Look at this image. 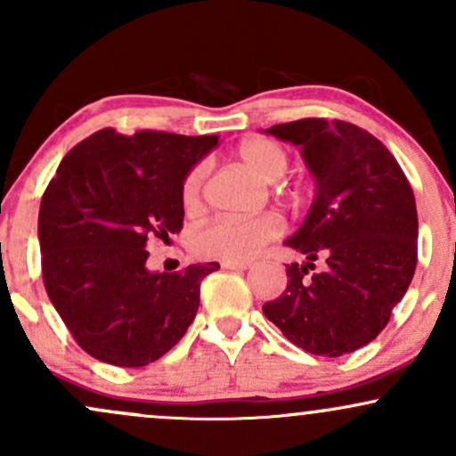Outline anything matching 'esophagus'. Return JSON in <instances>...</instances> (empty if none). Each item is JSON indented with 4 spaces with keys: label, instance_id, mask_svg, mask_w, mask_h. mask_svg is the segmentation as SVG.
Segmentation results:
<instances>
[{
    "label": "esophagus",
    "instance_id": "obj_1",
    "mask_svg": "<svg viewBox=\"0 0 456 456\" xmlns=\"http://www.w3.org/2000/svg\"><path fill=\"white\" fill-rule=\"evenodd\" d=\"M223 268H227V270H246V268H250V264L248 261H223Z\"/></svg>",
    "mask_w": 456,
    "mask_h": 456
}]
</instances>
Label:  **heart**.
I'll return each mask as SVG.
<instances>
[{
	"instance_id": "1",
	"label": "heart",
	"mask_w": 456,
	"mask_h": 456,
	"mask_svg": "<svg viewBox=\"0 0 456 456\" xmlns=\"http://www.w3.org/2000/svg\"><path fill=\"white\" fill-rule=\"evenodd\" d=\"M235 156L250 174L268 184L282 180V175L289 169L287 150L270 137H248L240 141ZM203 180H206V167L201 162L186 171L180 186V199L186 212H197L201 208ZM281 232L282 223L276 214H261L248 221L214 218L192 233L191 246L203 259L248 261L265 244L279 238Z\"/></svg>"
}]
</instances>
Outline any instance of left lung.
Returning a JSON list of instances; mask_svg holds the SVG:
<instances>
[{"label": "left lung", "mask_w": 456, "mask_h": 456, "mask_svg": "<svg viewBox=\"0 0 456 456\" xmlns=\"http://www.w3.org/2000/svg\"><path fill=\"white\" fill-rule=\"evenodd\" d=\"M302 145L317 180L305 224L287 240L306 255L265 317L308 354L338 358L388 326L418 261V212L410 180L390 150L355 124L305 118L265 130ZM322 256L327 265L310 274Z\"/></svg>", "instance_id": "8db88e82"}]
</instances>
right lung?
<instances>
[{
	"label": "right lung",
	"instance_id": "add662e5",
	"mask_svg": "<svg viewBox=\"0 0 456 456\" xmlns=\"http://www.w3.org/2000/svg\"><path fill=\"white\" fill-rule=\"evenodd\" d=\"M216 143V134L102 128L57 167L38 216L43 281L92 358L145 366L169 352L195 319L201 281L221 265L148 272L145 244L182 232V180Z\"/></svg>",
	"mask_w": 456,
	"mask_h": 456
}]
</instances>
